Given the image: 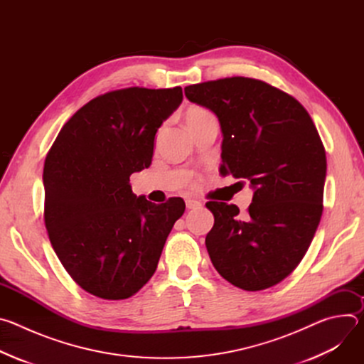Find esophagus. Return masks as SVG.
I'll return each mask as SVG.
<instances>
[{"label":"esophagus","mask_w":364,"mask_h":364,"mask_svg":"<svg viewBox=\"0 0 364 364\" xmlns=\"http://www.w3.org/2000/svg\"><path fill=\"white\" fill-rule=\"evenodd\" d=\"M186 205L188 210H193V209H200L201 207V203L198 200H194V198H188L186 200Z\"/></svg>","instance_id":"esophagus-1"}]
</instances>
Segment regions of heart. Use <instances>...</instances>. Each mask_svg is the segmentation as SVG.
Here are the masks:
<instances>
[{"label": "heart", "instance_id": "1", "mask_svg": "<svg viewBox=\"0 0 364 364\" xmlns=\"http://www.w3.org/2000/svg\"><path fill=\"white\" fill-rule=\"evenodd\" d=\"M207 117H212V115L207 112L205 109H203V108L194 107V108H190L187 111V114H186V124L193 122V121H198V119H204Z\"/></svg>", "mask_w": 364, "mask_h": 364}]
</instances>
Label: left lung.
<instances>
[{
  "instance_id": "8db88e82",
  "label": "left lung",
  "mask_w": 364,
  "mask_h": 364,
  "mask_svg": "<svg viewBox=\"0 0 364 364\" xmlns=\"http://www.w3.org/2000/svg\"><path fill=\"white\" fill-rule=\"evenodd\" d=\"M220 124V174L249 181L253 198L240 220L235 204L209 201L215 225L205 247L216 271L245 291L287 278L308 250L323 215L326 149L301 103L250 77L184 87Z\"/></svg>"
}]
</instances>
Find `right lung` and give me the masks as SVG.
<instances>
[{"instance_id": "1", "label": "right lung", "mask_w": 364, "mask_h": 364, "mask_svg": "<svg viewBox=\"0 0 364 364\" xmlns=\"http://www.w3.org/2000/svg\"><path fill=\"white\" fill-rule=\"evenodd\" d=\"M183 89L128 87L100 95L60 129L43 170L48 239L73 281L103 299H125L157 269L186 210L173 197H136L129 176L148 168L154 139Z\"/></svg>"}]
</instances>
